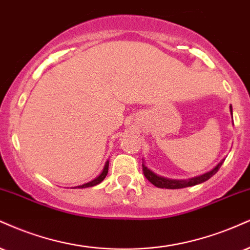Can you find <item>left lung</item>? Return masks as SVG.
Listing matches in <instances>:
<instances>
[{
  "label": "left lung",
  "mask_w": 250,
  "mask_h": 250,
  "mask_svg": "<svg viewBox=\"0 0 250 250\" xmlns=\"http://www.w3.org/2000/svg\"><path fill=\"white\" fill-rule=\"evenodd\" d=\"M229 109H230L231 117H233V109H231V106H229ZM224 162H225V158L221 159V161L219 162V163L216 164L212 170L207 171V172L200 174V176L192 177V178H188V179H170V178H165V177L158 176V174L152 172L151 170H149L148 167H146L144 161H143L142 167H143L144 176H146V178L148 179L151 184H154L159 188H171V190H176V188H188V186H194L206 182V180H208L212 176H214V174L218 172V170L220 169V167Z\"/></svg>",
  "instance_id": "obj_1"
}]
</instances>
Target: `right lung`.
Listing matches in <instances>:
<instances>
[{
	"label": "right lung",
	"instance_id": "1",
	"mask_svg": "<svg viewBox=\"0 0 250 250\" xmlns=\"http://www.w3.org/2000/svg\"><path fill=\"white\" fill-rule=\"evenodd\" d=\"M108 167H109V161H107L106 163H104V169H102L101 173L99 174V176L96 177V178H94L93 180H91V182L86 183V184H83V185L76 186V188H91V186H95V185L100 184V183L102 182V180H104V178H106V176H107V173H108Z\"/></svg>",
	"mask_w": 250,
	"mask_h": 250
}]
</instances>
